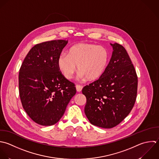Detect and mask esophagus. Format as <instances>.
<instances>
[{"label":"esophagus","mask_w":159,"mask_h":159,"mask_svg":"<svg viewBox=\"0 0 159 159\" xmlns=\"http://www.w3.org/2000/svg\"><path fill=\"white\" fill-rule=\"evenodd\" d=\"M75 87H76V90H77V92H81L82 91V86H81V85H77L76 86H75Z\"/></svg>","instance_id":"obj_1"}]
</instances>
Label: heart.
I'll return each mask as SVG.
<instances>
[{"label": "heart", "instance_id": "heart-1", "mask_svg": "<svg viewBox=\"0 0 159 159\" xmlns=\"http://www.w3.org/2000/svg\"><path fill=\"white\" fill-rule=\"evenodd\" d=\"M108 53L102 46L91 43H78L72 46L68 53H62L58 57L59 70L67 79H72L77 70L79 77L95 80L102 75L107 64Z\"/></svg>", "mask_w": 159, "mask_h": 159}]
</instances>
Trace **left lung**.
Returning <instances> with one entry per match:
<instances>
[{"instance_id": "left-lung-1", "label": "left lung", "mask_w": 159, "mask_h": 159, "mask_svg": "<svg viewBox=\"0 0 159 159\" xmlns=\"http://www.w3.org/2000/svg\"><path fill=\"white\" fill-rule=\"evenodd\" d=\"M113 52L110 61L100 78L85 86V113L93 125L112 128L131 112L136 102L138 77L125 48L110 43Z\"/></svg>"}]
</instances>
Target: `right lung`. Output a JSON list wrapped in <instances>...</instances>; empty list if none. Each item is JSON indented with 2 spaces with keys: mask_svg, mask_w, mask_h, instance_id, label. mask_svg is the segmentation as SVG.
<instances>
[{
  "mask_svg": "<svg viewBox=\"0 0 159 159\" xmlns=\"http://www.w3.org/2000/svg\"><path fill=\"white\" fill-rule=\"evenodd\" d=\"M67 40H53L36 44L25 57L18 75L23 109L35 123L51 126L63 116L75 95L74 84L59 71L57 59Z\"/></svg>",
  "mask_w": 159,
  "mask_h": 159,
  "instance_id": "right-lung-1",
  "label": "right lung"
}]
</instances>
